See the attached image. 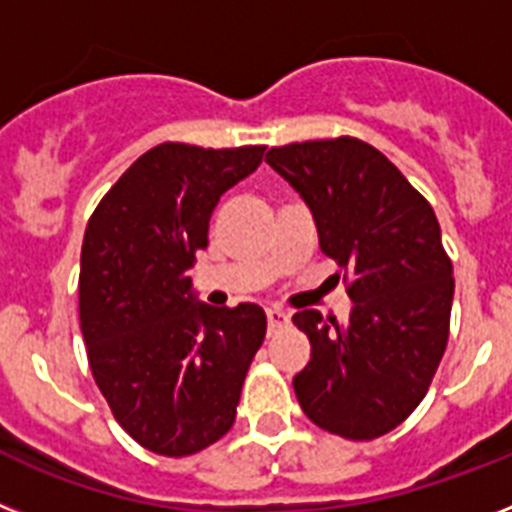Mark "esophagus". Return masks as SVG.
Wrapping results in <instances>:
<instances>
[{"label": "esophagus", "instance_id": "esophagus-1", "mask_svg": "<svg viewBox=\"0 0 512 512\" xmlns=\"http://www.w3.org/2000/svg\"><path fill=\"white\" fill-rule=\"evenodd\" d=\"M265 315H268L270 330L281 328V325H286V322H289V315H286L281 307H268V309H265Z\"/></svg>", "mask_w": 512, "mask_h": 512}]
</instances>
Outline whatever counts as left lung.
Listing matches in <instances>:
<instances>
[{
    "mask_svg": "<svg viewBox=\"0 0 512 512\" xmlns=\"http://www.w3.org/2000/svg\"><path fill=\"white\" fill-rule=\"evenodd\" d=\"M265 161L307 203L354 302L346 325L294 315L312 343L294 375L299 406L333 435L375 440L422 403L448 346L455 283L435 210L356 137L270 148Z\"/></svg>",
    "mask_w": 512,
    "mask_h": 512,
    "instance_id": "obj_1",
    "label": "left lung"
}]
</instances>
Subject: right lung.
<instances>
[{"instance_id":"1","label":"right lung","mask_w":512,"mask_h":512,"mask_svg":"<svg viewBox=\"0 0 512 512\" xmlns=\"http://www.w3.org/2000/svg\"><path fill=\"white\" fill-rule=\"evenodd\" d=\"M263 153L156 145L119 176L85 229L80 330L90 372L124 432L158 455H192L229 432L263 346V307H210L190 278L218 200Z\"/></svg>"}]
</instances>
